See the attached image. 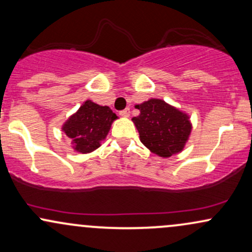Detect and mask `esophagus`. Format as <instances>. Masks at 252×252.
Here are the masks:
<instances>
[{
	"label": "esophagus",
	"mask_w": 252,
	"mask_h": 252,
	"mask_svg": "<svg viewBox=\"0 0 252 252\" xmlns=\"http://www.w3.org/2000/svg\"><path fill=\"white\" fill-rule=\"evenodd\" d=\"M120 115H121V116H123V117H129V115H130V109L126 108V109H124V110H121Z\"/></svg>",
	"instance_id": "obj_1"
}]
</instances>
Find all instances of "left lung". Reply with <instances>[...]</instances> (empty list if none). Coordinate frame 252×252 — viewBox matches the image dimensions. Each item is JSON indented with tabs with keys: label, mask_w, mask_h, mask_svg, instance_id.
Returning a JSON list of instances; mask_svg holds the SVG:
<instances>
[{
	"label": "left lung",
	"mask_w": 252,
	"mask_h": 252,
	"mask_svg": "<svg viewBox=\"0 0 252 252\" xmlns=\"http://www.w3.org/2000/svg\"><path fill=\"white\" fill-rule=\"evenodd\" d=\"M136 108L141 114L132 122L147 148L162 158L181 152L192 129L187 115L161 99H150Z\"/></svg>",
	"instance_id": "1"
}]
</instances>
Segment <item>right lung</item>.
Listing matches in <instances>:
<instances>
[{
    "mask_svg": "<svg viewBox=\"0 0 252 252\" xmlns=\"http://www.w3.org/2000/svg\"><path fill=\"white\" fill-rule=\"evenodd\" d=\"M116 118V114L109 106L86 100L63 124V130L73 142V148L85 154L100 146L99 142L108 135L111 123Z\"/></svg>",
    "mask_w": 252,
    "mask_h": 252,
    "instance_id": "obj_1",
    "label": "right lung"
}]
</instances>
